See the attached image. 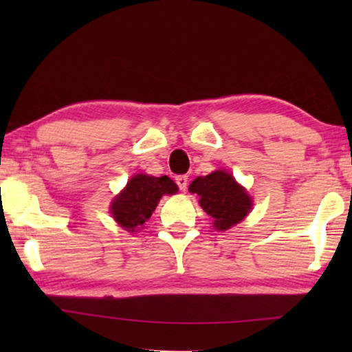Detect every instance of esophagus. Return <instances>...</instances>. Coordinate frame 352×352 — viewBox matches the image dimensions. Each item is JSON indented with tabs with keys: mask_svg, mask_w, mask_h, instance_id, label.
I'll return each instance as SVG.
<instances>
[{
	"mask_svg": "<svg viewBox=\"0 0 352 352\" xmlns=\"http://www.w3.org/2000/svg\"><path fill=\"white\" fill-rule=\"evenodd\" d=\"M175 182L178 184V188H180V190H186L188 189V175H178L175 178Z\"/></svg>",
	"mask_w": 352,
	"mask_h": 352,
	"instance_id": "esophagus-1",
	"label": "esophagus"
}]
</instances>
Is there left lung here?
<instances>
[{"label":"left lung","mask_w":352,"mask_h":352,"mask_svg":"<svg viewBox=\"0 0 352 352\" xmlns=\"http://www.w3.org/2000/svg\"><path fill=\"white\" fill-rule=\"evenodd\" d=\"M189 190L199 195L200 206L214 220V230H230L252 211V197L226 170H214L210 175L197 177L189 184Z\"/></svg>","instance_id":"8db88e82"}]
</instances>
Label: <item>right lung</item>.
Here are the masks:
<instances>
[{
	"label": "right lung",
	"instance_id": "right-lung-1",
	"mask_svg": "<svg viewBox=\"0 0 352 352\" xmlns=\"http://www.w3.org/2000/svg\"><path fill=\"white\" fill-rule=\"evenodd\" d=\"M177 190L178 186L168 175L136 174L111 201V216L119 226L135 233V230H140L146 220L151 219L160 199L164 194H175Z\"/></svg>",
	"mask_w": 352,
	"mask_h": 352
}]
</instances>
